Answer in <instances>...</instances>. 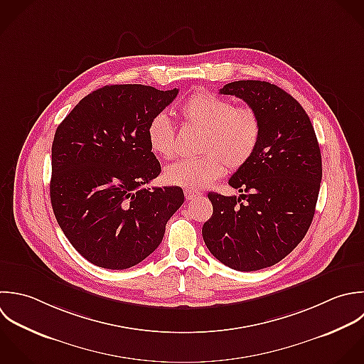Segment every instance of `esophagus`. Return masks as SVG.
Here are the masks:
<instances>
[{"mask_svg":"<svg viewBox=\"0 0 364 364\" xmlns=\"http://www.w3.org/2000/svg\"><path fill=\"white\" fill-rule=\"evenodd\" d=\"M198 196H201V193L197 191V190H193V188H186V190H184V197H186L187 201H188V200H194V198L198 197Z\"/></svg>","mask_w":364,"mask_h":364,"instance_id":"1","label":"esophagus"}]
</instances>
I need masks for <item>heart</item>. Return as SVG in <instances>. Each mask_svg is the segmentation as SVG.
<instances>
[{
  "label": "heart",
  "instance_id": "obj_1",
  "mask_svg": "<svg viewBox=\"0 0 364 364\" xmlns=\"http://www.w3.org/2000/svg\"><path fill=\"white\" fill-rule=\"evenodd\" d=\"M183 120L203 130L200 157L178 160L164 170V181L184 188H204L230 170L244 167L255 154L262 133L261 117L250 105L234 106L230 99L211 92H196L180 106ZM150 150L161 159L176 156L174 127L163 113L147 126Z\"/></svg>",
  "mask_w": 364,
  "mask_h": 364
}]
</instances>
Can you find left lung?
Segmentation results:
<instances>
[{
    "label": "left lung",
    "mask_w": 364,
    "mask_h": 364,
    "mask_svg": "<svg viewBox=\"0 0 364 364\" xmlns=\"http://www.w3.org/2000/svg\"><path fill=\"white\" fill-rule=\"evenodd\" d=\"M252 106L262 124L252 159L228 184L240 197L210 193L213 217L203 225L210 252L242 272L278 264L306 235L322 180V156L311 119L284 89L237 80L220 89Z\"/></svg>",
    "instance_id": "1"
}]
</instances>
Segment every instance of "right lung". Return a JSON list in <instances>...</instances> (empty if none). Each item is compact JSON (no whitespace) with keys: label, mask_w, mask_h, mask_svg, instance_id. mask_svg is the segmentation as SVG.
I'll list each match as a JSON object with an SVG mask.
<instances>
[{"label":"right lung","mask_w":364,"mask_h":364,"mask_svg":"<svg viewBox=\"0 0 364 364\" xmlns=\"http://www.w3.org/2000/svg\"><path fill=\"white\" fill-rule=\"evenodd\" d=\"M177 93L146 85L103 86L55 132L52 210L72 247L93 265L127 269L141 262L184 203L177 186L144 187L161 171L147 126Z\"/></svg>","instance_id":"add662e5"}]
</instances>
